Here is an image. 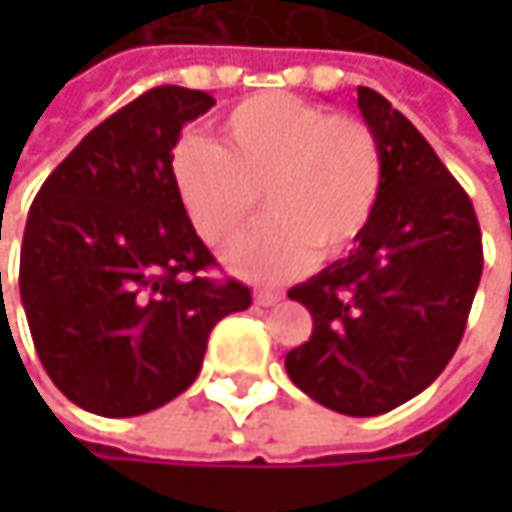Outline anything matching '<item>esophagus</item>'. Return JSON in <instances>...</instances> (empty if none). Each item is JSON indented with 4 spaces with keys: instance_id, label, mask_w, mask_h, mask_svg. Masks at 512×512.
<instances>
[{
    "instance_id": "esophagus-1",
    "label": "esophagus",
    "mask_w": 512,
    "mask_h": 512,
    "mask_svg": "<svg viewBox=\"0 0 512 512\" xmlns=\"http://www.w3.org/2000/svg\"><path fill=\"white\" fill-rule=\"evenodd\" d=\"M275 302H281V293H278V290H255V305L269 308V305H275Z\"/></svg>"
}]
</instances>
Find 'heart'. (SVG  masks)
<instances>
[{"label": "heart", "instance_id": "obj_1", "mask_svg": "<svg viewBox=\"0 0 512 512\" xmlns=\"http://www.w3.org/2000/svg\"><path fill=\"white\" fill-rule=\"evenodd\" d=\"M171 183L204 243H234L257 216L269 219L231 255L234 272L275 281L302 272L317 252H350L367 231L385 159L370 124L293 94L269 91L237 103L222 145L183 136L171 151Z\"/></svg>", "mask_w": 512, "mask_h": 512}]
</instances>
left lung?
Instances as JSON below:
<instances>
[{
  "instance_id": "1",
  "label": "left lung",
  "mask_w": 512,
  "mask_h": 512,
  "mask_svg": "<svg viewBox=\"0 0 512 512\" xmlns=\"http://www.w3.org/2000/svg\"><path fill=\"white\" fill-rule=\"evenodd\" d=\"M385 183L356 249L287 296L314 329L284 358L311 400L370 418L421 394L454 358L483 272L480 225L430 142L379 91L358 85Z\"/></svg>"
}]
</instances>
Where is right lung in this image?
<instances>
[{
    "mask_svg": "<svg viewBox=\"0 0 512 512\" xmlns=\"http://www.w3.org/2000/svg\"><path fill=\"white\" fill-rule=\"evenodd\" d=\"M216 100L159 85L97 124L32 201L20 296L38 358L79 409L130 418L183 394L213 326L252 305L195 234L171 183L183 124Z\"/></svg>",
    "mask_w": 512,
    "mask_h": 512,
    "instance_id": "right-lung-1",
    "label": "right lung"
}]
</instances>
